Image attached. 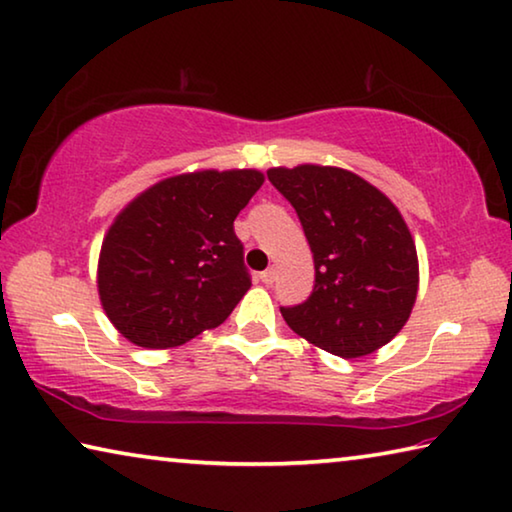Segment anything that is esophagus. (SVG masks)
Segmentation results:
<instances>
[{"label":"esophagus","mask_w":512,"mask_h":512,"mask_svg":"<svg viewBox=\"0 0 512 512\" xmlns=\"http://www.w3.org/2000/svg\"><path fill=\"white\" fill-rule=\"evenodd\" d=\"M259 280L264 282V285H271V282L275 280V269L271 266V269H266L264 273H259Z\"/></svg>","instance_id":"1"}]
</instances>
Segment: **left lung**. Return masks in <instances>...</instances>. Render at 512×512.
Listing matches in <instances>:
<instances>
[{
    "label": "left lung",
    "instance_id": "1",
    "mask_svg": "<svg viewBox=\"0 0 512 512\" xmlns=\"http://www.w3.org/2000/svg\"><path fill=\"white\" fill-rule=\"evenodd\" d=\"M296 209L314 257V289L282 307L287 326L344 360L376 353L408 323L419 291L415 239L399 209L364 177L337 166L266 170Z\"/></svg>",
    "mask_w": 512,
    "mask_h": 512
}]
</instances>
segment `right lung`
I'll list each match as a JSON object with an SVG mask.
<instances>
[{"label": "right lung", "instance_id": "add662e5", "mask_svg": "<svg viewBox=\"0 0 512 512\" xmlns=\"http://www.w3.org/2000/svg\"><path fill=\"white\" fill-rule=\"evenodd\" d=\"M262 184L257 168H202L120 209L102 239L97 294L127 342L182 346L232 314L250 289L234 218Z\"/></svg>", "mask_w": 512, "mask_h": 512}]
</instances>
